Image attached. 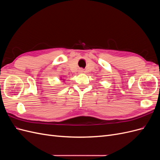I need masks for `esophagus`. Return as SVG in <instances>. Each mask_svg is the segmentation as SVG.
Masks as SVG:
<instances>
[{"label": "esophagus", "instance_id": "obj_1", "mask_svg": "<svg viewBox=\"0 0 160 160\" xmlns=\"http://www.w3.org/2000/svg\"><path fill=\"white\" fill-rule=\"evenodd\" d=\"M79 73H82V72H84V69L82 68H80V69H79Z\"/></svg>", "mask_w": 160, "mask_h": 160}]
</instances>
